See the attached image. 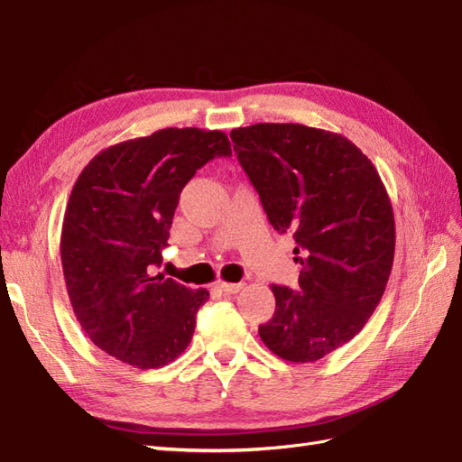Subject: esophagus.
<instances>
[{"mask_svg":"<svg viewBox=\"0 0 462 462\" xmlns=\"http://www.w3.org/2000/svg\"><path fill=\"white\" fill-rule=\"evenodd\" d=\"M245 287V283H219V291L226 292V295H235Z\"/></svg>","mask_w":462,"mask_h":462,"instance_id":"obj_1","label":"esophagus"}]
</instances>
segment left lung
Masks as SVG:
<instances>
[{
  "label": "left lung",
  "mask_w": 462,
  "mask_h": 462,
  "mask_svg": "<svg viewBox=\"0 0 462 462\" xmlns=\"http://www.w3.org/2000/svg\"><path fill=\"white\" fill-rule=\"evenodd\" d=\"M233 150L277 233H289L299 289L272 285L275 312L258 328L289 362H314L365 328L395 254V219L374 163L345 136L297 123L231 131Z\"/></svg>",
  "instance_id": "1"
}]
</instances>
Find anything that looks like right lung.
<instances>
[{"label": "right lung", "mask_w": 462, "mask_h": 462, "mask_svg": "<svg viewBox=\"0 0 462 462\" xmlns=\"http://www.w3.org/2000/svg\"><path fill=\"white\" fill-rule=\"evenodd\" d=\"M219 156H231L226 133L170 127L102 150L79 175L63 217V275L80 328L109 356L150 370L189 346L209 292L156 270L180 190Z\"/></svg>", "instance_id": "right-lung-1"}]
</instances>
